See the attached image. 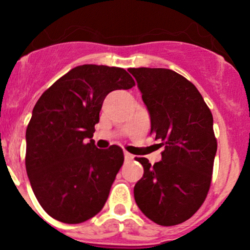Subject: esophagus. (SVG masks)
I'll return each mask as SVG.
<instances>
[{
	"mask_svg": "<svg viewBox=\"0 0 250 250\" xmlns=\"http://www.w3.org/2000/svg\"><path fill=\"white\" fill-rule=\"evenodd\" d=\"M133 158H134V156L130 155V153H128V152H125V161H132Z\"/></svg>",
	"mask_w": 250,
	"mask_h": 250,
	"instance_id": "1",
	"label": "esophagus"
}]
</instances>
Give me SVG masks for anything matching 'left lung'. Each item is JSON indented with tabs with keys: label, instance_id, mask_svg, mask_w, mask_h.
<instances>
[{
	"label": "left lung",
	"instance_id": "8db88e82",
	"mask_svg": "<svg viewBox=\"0 0 250 250\" xmlns=\"http://www.w3.org/2000/svg\"><path fill=\"white\" fill-rule=\"evenodd\" d=\"M137 81L151 120L155 140L165 145L162 160L144 167L135 184L139 209L153 223L173 226L202 206L213 174L216 144L213 116L197 88L169 69H128Z\"/></svg>",
	"mask_w": 250,
	"mask_h": 250
}]
</instances>
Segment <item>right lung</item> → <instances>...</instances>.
<instances>
[{"label":"right lung","mask_w":250,"mask_h":250,"mask_svg":"<svg viewBox=\"0 0 250 250\" xmlns=\"http://www.w3.org/2000/svg\"><path fill=\"white\" fill-rule=\"evenodd\" d=\"M134 84L121 67L80 65L35 105L25 135V166L37 201L55 220L80 224L104 207L125 158L120 146L94 145V125L106 95Z\"/></svg>","instance_id":"right-lung-1"}]
</instances>
